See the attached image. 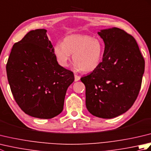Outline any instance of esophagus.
Masks as SVG:
<instances>
[{
  "label": "esophagus",
  "mask_w": 151,
  "mask_h": 151,
  "mask_svg": "<svg viewBox=\"0 0 151 151\" xmlns=\"http://www.w3.org/2000/svg\"><path fill=\"white\" fill-rule=\"evenodd\" d=\"M80 79H81V76L77 75H75V82L78 81Z\"/></svg>",
  "instance_id": "1"
}]
</instances>
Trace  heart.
I'll return each instance as SVG.
<instances>
[{
	"instance_id": "obj_1",
	"label": "heart",
	"mask_w": 151,
	"mask_h": 151,
	"mask_svg": "<svg viewBox=\"0 0 151 151\" xmlns=\"http://www.w3.org/2000/svg\"><path fill=\"white\" fill-rule=\"evenodd\" d=\"M104 52L102 41L88 35H69L64 38L63 43L58 42L54 47V53L60 65H68L73 54L75 68L86 73L98 68Z\"/></svg>"
}]
</instances>
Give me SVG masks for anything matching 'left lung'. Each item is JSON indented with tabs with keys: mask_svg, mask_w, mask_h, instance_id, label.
I'll return each instance as SVG.
<instances>
[{
	"mask_svg": "<svg viewBox=\"0 0 151 151\" xmlns=\"http://www.w3.org/2000/svg\"><path fill=\"white\" fill-rule=\"evenodd\" d=\"M97 34L105 47L101 65L81 78L86 86V106L94 116L111 119L125 113L137 99L145 61L135 39L118 28Z\"/></svg>",
	"mask_w": 151,
	"mask_h": 151,
	"instance_id": "8db88e82",
	"label": "left lung"
}]
</instances>
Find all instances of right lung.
Here are the masks:
<instances>
[{
  "mask_svg": "<svg viewBox=\"0 0 151 151\" xmlns=\"http://www.w3.org/2000/svg\"><path fill=\"white\" fill-rule=\"evenodd\" d=\"M15 100L25 114L51 119L62 111L73 73L60 66L47 30H32L14 45L6 64Z\"/></svg>",
  "mask_w": 151,
  "mask_h": 151,
  "instance_id": "add662e5",
  "label": "right lung"
}]
</instances>
